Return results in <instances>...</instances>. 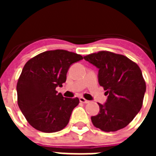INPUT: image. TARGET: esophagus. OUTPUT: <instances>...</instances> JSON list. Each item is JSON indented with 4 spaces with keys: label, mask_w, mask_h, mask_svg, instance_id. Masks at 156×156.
I'll use <instances>...</instances> for the list:
<instances>
[{
    "label": "esophagus",
    "mask_w": 156,
    "mask_h": 156,
    "mask_svg": "<svg viewBox=\"0 0 156 156\" xmlns=\"http://www.w3.org/2000/svg\"><path fill=\"white\" fill-rule=\"evenodd\" d=\"M79 99H80V102L84 103V104H87V103L90 102V101H88V100H86V99H85L84 98H83V97H80V98Z\"/></svg>",
    "instance_id": "obj_1"
}]
</instances>
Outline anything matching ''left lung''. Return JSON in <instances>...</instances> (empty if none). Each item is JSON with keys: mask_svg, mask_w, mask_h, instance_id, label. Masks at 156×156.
I'll return each instance as SVG.
<instances>
[{"mask_svg": "<svg viewBox=\"0 0 156 156\" xmlns=\"http://www.w3.org/2000/svg\"><path fill=\"white\" fill-rule=\"evenodd\" d=\"M83 58L98 69V83L108 98L98 103V114L91 116L95 127L113 132L124 128L142 107L146 91L141 70L135 62L122 55L99 51Z\"/></svg>", "mask_w": 156, "mask_h": 156, "instance_id": "obj_1", "label": "left lung"}]
</instances>
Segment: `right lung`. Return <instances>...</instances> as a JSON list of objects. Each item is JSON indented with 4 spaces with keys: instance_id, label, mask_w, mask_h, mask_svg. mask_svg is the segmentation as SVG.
<instances>
[{
    "instance_id": "right-lung-1",
    "label": "right lung",
    "mask_w": 156,
    "mask_h": 156,
    "mask_svg": "<svg viewBox=\"0 0 156 156\" xmlns=\"http://www.w3.org/2000/svg\"><path fill=\"white\" fill-rule=\"evenodd\" d=\"M80 55L65 50L48 51L30 59L17 83L19 107L34 128L44 133L62 130L78 105V98H64L62 87L70 66L82 60Z\"/></svg>"
}]
</instances>
